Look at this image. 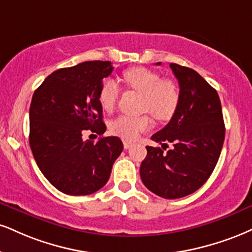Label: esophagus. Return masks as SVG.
Returning <instances> with one entry per match:
<instances>
[{"label":"esophagus","mask_w":252,"mask_h":252,"mask_svg":"<svg viewBox=\"0 0 252 252\" xmlns=\"http://www.w3.org/2000/svg\"><path fill=\"white\" fill-rule=\"evenodd\" d=\"M123 147L124 149H129V148L132 147V143H130V142H123Z\"/></svg>","instance_id":"obj_1"}]
</instances>
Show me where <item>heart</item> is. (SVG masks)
I'll return each instance as SVG.
<instances>
[{
	"label": "heart",
	"instance_id": "heart-1",
	"mask_svg": "<svg viewBox=\"0 0 252 252\" xmlns=\"http://www.w3.org/2000/svg\"><path fill=\"white\" fill-rule=\"evenodd\" d=\"M123 81L126 87L143 95L142 110L153 115L156 120H169L175 114L180 103V89L171 80H163L159 74L150 69L137 66L123 72ZM121 89L111 78L102 82L98 93V101L104 111H111L116 105ZM150 118L148 116L132 117L122 115L110 123V131L126 141H135L141 132L149 129Z\"/></svg>",
	"mask_w": 252,
	"mask_h": 252
}]
</instances>
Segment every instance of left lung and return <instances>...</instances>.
I'll list each match as a JSON object with an SVG mask.
<instances>
[{"instance_id":"left-lung-1","label":"left lung","mask_w":252,"mask_h":252,"mask_svg":"<svg viewBox=\"0 0 252 252\" xmlns=\"http://www.w3.org/2000/svg\"><path fill=\"white\" fill-rule=\"evenodd\" d=\"M170 68L180 84V103L170 122L151 139L170 142L174 149L164 154L160 148L147 147V157L139 169L144 186L166 199L190 195L208 181L225 136L216 90L193 69L176 63Z\"/></svg>"}]
</instances>
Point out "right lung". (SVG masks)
I'll return each instance as SVG.
<instances>
[{
	"label": "right lung",
	"instance_id": "1",
	"mask_svg": "<svg viewBox=\"0 0 252 252\" xmlns=\"http://www.w3.org/2000/svg\"><path fill=\"white\" fill-rule=\"evenodd\" d=\"M114 66L88 61L50 74L35 90L29 110V144L39 170L61 192L81 196L105 186L123 150L116 136L83 141L86 130L104 134L98 93Z\"/></svg>",
	"mask_w": 252,
	"mask_h": 252
}]
</instances>
